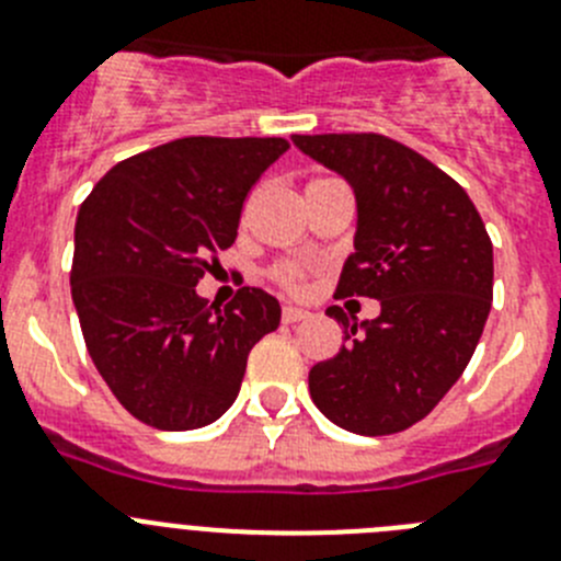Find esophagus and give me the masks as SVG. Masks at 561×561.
I'll return each mask as SVG.
<instances>
[{
  "label": "esophagus",
  "instance_id": "esophagus-1",
  "mask_svg": "<svg viewBox=\"0 0 561 561\" xmlns=\"http://www.w3.org/2000/svg\"><path fill=\"white\" fill-rule=\"evenodd\" d=\"M308 317V311L306 308H300V306H284V322H300V320H306Z\"/></svg>",
  "mask_w": 561,
  "mask_h": 561
}]
</instances>
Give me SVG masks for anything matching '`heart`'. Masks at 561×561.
<instances>
[{
	"label": "heart",
	"mask_w": 561,
	"mask_h": 561,
	"mask_svg": "<svg viewBox=\"0 0 561 561\" xmlns=\"http://www.w3.org/2000/svg\"><path fill=\"white\" fill-rule=\"evenodd\" d=\"M275 277L286 286V289H300L302 284V272L297 270V266H280V270L275 272Z\"/></svg>",
	"instance_id": "b5f03b06"
}]
</instances>
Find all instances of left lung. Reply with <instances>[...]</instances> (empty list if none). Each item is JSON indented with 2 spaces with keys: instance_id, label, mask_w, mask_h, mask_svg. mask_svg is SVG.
I'll use <instances>...</instances> for the list:
<instances>
[{
  "instance_id": "left-lung-1",
  "label": "left lung",
  "mask_w": 561,
  "mask_h": 561,
  "mask_svg": "<svg viewBox=\"0 0 561 561\" xmlns=\"http://www.w3.org/2000/svg\"><path fill=\"white\" fill-rule=\"evenodd\" d=\"M356 194V253L336 295L373 297L358 322L339 306L342 351L308 373L317 409L362 436L405 431L470 364L492 308V241L479 210L428 158L375 133L291 136Z\"/></svg>"
}]
</instances>
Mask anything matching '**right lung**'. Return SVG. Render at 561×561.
<instances>
[{"label": "right lung", "instance_id": "obj_1", "mask_svg": "<svg viewBox=\"0 0 561 561\" xmlns=\"http://www.w3.org/2000/svg\"><path fill=\"white\" fill-rule=\"evenodd\" d=\"M284 138H178L116 163L80 205L71 300L96 369L133 417L192 431L233 405L280 302L244 286L219 308L194 286L228 250Z\"/></svg>", "mask_w": 561, "mask_h": 561}]
</instances>
